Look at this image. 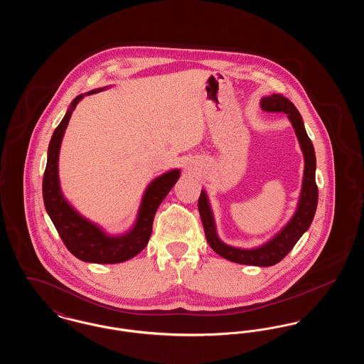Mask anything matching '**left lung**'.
<instances>
[{"label": "left lung", "mask_w": 364, "mask_h": 364, "mask_svg": "<svg viewBox=\"0 0 364 364\" xmlns=\"http://www.w3.org/2000/svg\"><path fill=\"white\" fill-rule=\"evenodd\" d=\"M260 106L264 112H284L288 114V119L294 125L296 136L299 139L303 156H304V176L301 193L299 199V206L294 213L292 220L278 232L270 242L252 250H242L236 247H230L224 244L218 239L215 232V224L213 218V213L208 203V195L205 191L200 192L198 199V208L200 214V220L205 229V235L208 245L223 258L240 263V264H252V266H273L279 260L284 259L289 251L294 247L297 240L303 236V233L311 225L316 205H318V187L315 183V168L316 159L312 141L309 138L303 119L299 110L288 98L282 94H273L270 97H264L260 101Z\"/></svg>", "instance_id": "obj_1"}]
</instances>
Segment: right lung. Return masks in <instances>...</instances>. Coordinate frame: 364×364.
<instances>
[{
    "label": "right lung",
    "mask_w": 364,
    "mask_h": 364,
    "mask_svg": "<svg viewBox=\"0 0 364 364\" xmlns=\"http://www.w3.org/2000/svg\"><path fill=\"white\" fill-rule=\"evenodd\" d=\"M101 90L102 88L94 90L87 94ZM83 97L85 95H79L73 100L63 122L53 132L42 183L43 202L61 240L77 259L91 263H120L134 258L147 245L156 208L178 180L180 171L173 169L162 174L147 187L139 208L136 224L128 233L122 236H107L102 229L87 221L64 199L58 180V154L61 140L73 109Z\"/></svg>",
    "instance_id": "obj_1"
}]
</instances>
